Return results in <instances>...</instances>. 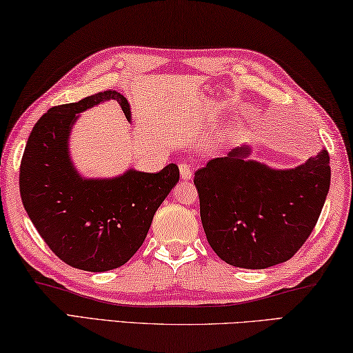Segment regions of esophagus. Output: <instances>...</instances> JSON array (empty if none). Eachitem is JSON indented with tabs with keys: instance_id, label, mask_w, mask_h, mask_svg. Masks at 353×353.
Listing matches in <instances>:
<instances>
[{
	"instance_id": "34e87169",
	"label": "esophagus",
	"mask_w": 353,
	"mask_h": 353,
	"mask_svg": "<svg viewBox=\"0 0 353 353\" xmlns=\"http://www.w3.org/2000/svg\"><path fill=\"white\" fill-rule=\"evenodd\" d=\"M180 175L183 180H190L192 178V167H190L188 163H180Z\"/></svg>"
}]
</instances>
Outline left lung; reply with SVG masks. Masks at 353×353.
<instances>
[{"mask_svg":"<svg viewBox=\"0 0 353 353\" xmlns=\"http://www.w3.org/2000/svg\"><path fill=\"white\" fill-rule=\"evenodd\" d=\"M237 147L195 172L208 242L221 261L263 270L287 262L310 237L330 188L325 148L288 170L246 159Z\"/></svg>","mask_w":353,"mask_h":353,"instance_id":"8db88e82","label":"left lung"}]
</instances>
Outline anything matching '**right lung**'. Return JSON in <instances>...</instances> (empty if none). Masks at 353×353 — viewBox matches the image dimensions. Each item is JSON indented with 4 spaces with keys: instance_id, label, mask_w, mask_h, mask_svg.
I'll return each mask as SVG.
<instances>
[{
    "instance_id": "add662e5",
    "label": "right lung",
    "mask_w": 353,
    "mask_h": 353,
    "mask_svg": "<svg viewBox=\"0 0 353 353\" xmlns=\"http://www.w3.org/2000/svg\"><path fill=\"white\" fill-rule=\"evenodd\" d=\"M114 101L130 119L121 92L102 91L52 107L29 134L20 165L23 206L60 261L101 273L122 267L144 243L153 215L180 180L176 164L158 173L130 169L111 180H86L74 169L68 139L77 114Z\"/></svg>"
}]
</instances>
